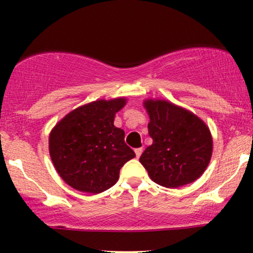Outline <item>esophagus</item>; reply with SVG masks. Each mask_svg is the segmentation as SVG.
Segmentation results:
<instances>
[{
	"label": "esophagus",
	"mask_w": 253,
	"mask_h": 253,
	"mask_svg": "<svg viewBox=\"0 0 253 253\" xmlns=\"http://www.w3.org/2000/svg\"><path fill=\"white\" fill-rule=\"evenodd\" d=\"M134 152H135L136 158H139V157L141 156V153H143V147H139V149H135Z\"/></svg>",
	"instance_id": "1"
}]
</instances>
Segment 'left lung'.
I'll return each instance as SVG.
<instances>
[{
	"label": "left lung",
	"mask_w": 253,
	"mask_h": 253,
	"mask_svg": "<svg viewBox=\"0 0 253 253\" xmlns=\"http://www.w3.org/2000/svg\"><path fill=\"white\" fill-rule=\"evenodd\" d=\"M149 134L153 143L139 162L150 178L167 188L194 182L211 161L213 143L208 127L196 115L167 101H146Z\"/></svg>",
	"instance_id": "8db88e82"
}]
</instances>
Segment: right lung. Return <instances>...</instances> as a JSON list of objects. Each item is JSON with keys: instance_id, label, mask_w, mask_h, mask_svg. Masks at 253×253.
Returning a JSON list of instances; mask_svg holds the SVG:
<instances>
[{"instance_id": "obj_1", "label": "right lung", "mask_w": 253, "mask_h": 253, "mask_svg": "<svg viewBox=\"0 0 253 253\" xmlns=\"http://www.w3.org/2000/svg\"><path fill=\"white\" fill-rule=\"evenodd\" d=\"M125 98L98 100L72 110L50 134V155L59 176L75 189L98 194L119 179L134 151L125 143L124 129L114 126Z\"/></svg>"}]
</instances>
